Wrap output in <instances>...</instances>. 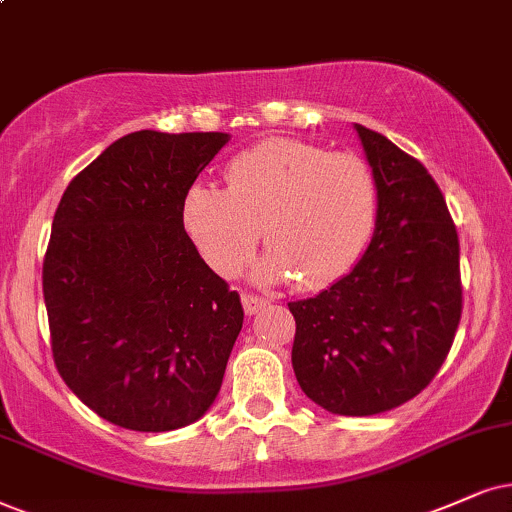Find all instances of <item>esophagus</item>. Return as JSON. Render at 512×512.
<instances>
[{
    "label": "esophagus",
    "mask_w": 512,
    "mask_h": 512,
    "mask_svg": "<svg viewBox=\"0 0 512 512\" xmlns=\"http://www.w3.org/2000/svg\"><path fill=\"white\" fill-rule=\"evenodd\" d=\"M269 300L262 295H255V293H243V307H245V314H257L262 312L264 307H267Z\"/></svg>",
    "instance_id": "34e87169"
}]
</instances>
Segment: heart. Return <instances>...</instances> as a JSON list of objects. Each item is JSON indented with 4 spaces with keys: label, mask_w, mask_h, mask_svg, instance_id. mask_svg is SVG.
<instances>
[{
    "label": "heart",
    "mask_w": 512,
    "mask_h": 512,
    "mask_svg": "<svg viewBox=\"0 0 512 512\" xmlns=\"http://www.w3.org/2000/svg\"><path fill=\"white\" fill-rule=\"evenodd\" d=\"M378 217V179L357 153L271 139L238 155L226 189L191 186L184 224L215 271L234 276L262 238L271 248L257 276L319 290L357 264Z\"/></svg>",
    "instance_id": "b5f03b06"
}]
</instances>
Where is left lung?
<instances>
[{"instance_id": "1", "label": "left lung", "mask_w": 512, "mask_h": 512, "mask_svg": "<svg viewBox=\"0 0 512 512\" xmlns=\"http://www.w3.org/2000/svg\"><path fill=\"white\" fill-rule=\"evenodd\" d=\"M378 179V219L357 267L295 316L302 392L340 416L390 411L432 383L463 312L456 224L420 160L357 125Z\"/></svg>"}]
</instances>
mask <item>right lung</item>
Wrapping results in <instances>:
<instances>
[{
	"mask_svg": "<svg viewBox=\"0 0 512 512\" xmlns=\"http://www.w3.org/2000/svg\"><path fill=\"white\" fill-rule=\"evenodd\" d=\"M226 141L132 132L56 208L42 267L51 354L70 390L120 428H184L222 387L243 304L184 231V200Z\"/></svg>",
	"mask_w": 512,
	"mask_h": 512,
	"instance_id": "obj_1",
	"label": "right lung"
}]
</instances>
